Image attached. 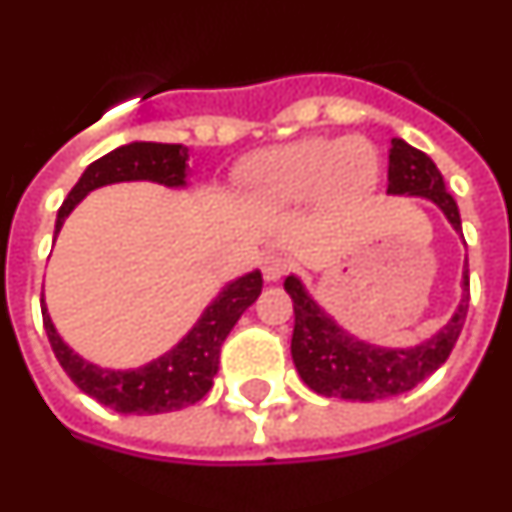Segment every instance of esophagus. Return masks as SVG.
I'll return each instance as SVG.
<instances>
[{
  "instance_id": "1",
  "label": "esophagus",
  "mask_w": 512,
  "mask_h": 512,
  "mask_svg": "<svg viewBox=\"0 0 512 512\" xmlns=\"http://www.w3.org/2000/svg\"><path fill=\"white\" fill-rule=\"evenodd\" d=\"M289 269H292V261L282 256V253H266L264 259H261V271H264L266 282H277Z\"/></svg>"
}]
</instances>
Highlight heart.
I'll use <instances>...</instances> for the list:
<instances>
[{"label":"heart","instance_id":"1","mask_svg":"<svg viewBox=\"0 0 512 512\" xmlns=\"http://www.w3.org/2000/svg\"><path fill=\"white\" fill-rule=\"evenodd\" d=\"M377 179V148L364 138L297 140L246 166V189L261 205H297L318 194L330 205H346L372 192Z\"/></svg>","mask_w":512,"mask_h":512}]
</instances>
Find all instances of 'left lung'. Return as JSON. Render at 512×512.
<instances>
[{
    "instance_id": "obj_1",
    "label": "left lung",
    "mask_w": 512,
    "mask_h": 512,
    "mask_svg": "<svg viewBox=\"0 0 512 512\" xmlns=\"http://www.w3.org/2000/svg\"><path fill=\"white\" fill-rule=\"evenodd\" d=\"M387 192L418 194L431 200L461 230L459 207L443 187V176L431 158L405 140L395 138L390 148ZM284 289L295 302V333H292V359L302 382L323 397H341L354 402L387 400L392 395L413 390L415 384L431 377L451 348L459 341L469 310V264L464 266V297L449 325L431 341L415 348H379L356 341L338 328L333 318L320 310L297 277L284 279Z\"/></svg>"
}]
</instances>
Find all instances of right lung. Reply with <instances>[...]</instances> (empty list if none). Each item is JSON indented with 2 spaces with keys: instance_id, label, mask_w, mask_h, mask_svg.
Returning a JSON list of instances; mask_svg holds the SVG:
<instances>
[{
  "instance_id": "right-lung-1",
  "label": "right lung",
  "mask_w": 512,
  "mask_h": 512,
  "mask_svg": "<svg viewBox=\"0 0 512 512\" xmlns=\"http://www.w3.org/2000/svg\"><path fill=\"white\" fill-rule=\"evenodd\" d=\"M187 161V148L176 146V143H130V146H120L107 153V156L97 158L81 174L69 197L63 200L61 210H58L56 235L66 215L92 189L115 182H138V179L166 184V187H182L184 176H187ZM261 284L264 282H261L259 271H251L246 277L235 279L207 307L200 323L189 330V336L179 346L171 348L169 354L151 361L148 366L130 369V372L99 369V366L79 359L58 338L56 328H53L51 318L45 312V305L43 325L58 364L63 366V372L69 374L71 382L81 392H87L89 397L112 408L115 413H171V410L189 408V405L200 402L210 392L212 379L217 374V364H220V346L233 330V325L238 323V318L261 295Z\"/></svg>"
}]
</instances>
